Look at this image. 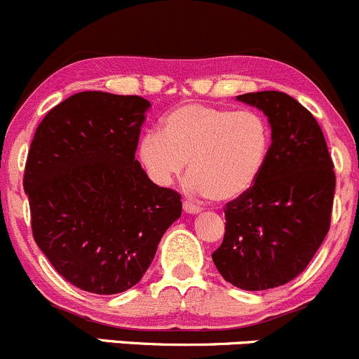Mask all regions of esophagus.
I'll return each instance as SVG.
<instances>
[{"label":"esophagus","mask_w":359,"mask_h":359,"mask_svg":"<svg viewBox=\"0 0 359 359\" xmlns=\"http://www.w3.org/2000/svg\"><path fill=\"white\" fill-rule=\"evenodd\" d=\"M182 208H184V211H186V213H189V215H199V213H201V208H199V206H196V205H192V203H189V201H184Z\"/></svg>","instance_id":"esophagus-1"}]
</instances>
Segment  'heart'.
<instances>
[{
	"label": "heart",
	"mask_w": 359,
	"mask_h": 359,
	"mask_svg": "<svg viewBox=\"0 0 359 359\" xmlns=\"http://www.w3.org/2000/svg\"><path fill=\"white\" fill-rule=\"evenodd\" d=\"M270 142V126L259 113L189 103L167 113L160 132L142 135L137 156L160 186L179 179L189 163L192 189L230 203L258 182Z\"/></svg>",
	"instance_id": "obj_1"
}]
</instances>
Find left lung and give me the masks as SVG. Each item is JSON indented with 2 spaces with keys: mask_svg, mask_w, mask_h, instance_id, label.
Instances as JSON below:
<instances>
[{
  "mask_svg": "<svg viewBox=\"0 0 359 359\" xmlns=\"http://www.w3.org/2000/svg\"><path fill=\"white\" fill-rule=\"evenodd\" d=\"M237 101L265 113L271 146L258 182L225 210V236L211 255L244 290L284 285L308 266L330 225L335 173L315 116L289 94L262 90Z\"/></svg>",
  "mask_w": 359,
  "mask_h": 359,
  "instance_id": "obj_1",
  "label": "left lung"
}]
</instances>
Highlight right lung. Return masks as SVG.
<instances>
[{"mask_svg":"<svg viewBox=\"0 0 359 359\" xmlns=\"http://www.w3.org/2000/svg\"><path fill=\"white\" fill-rule=\"evenodd\" d=\"M149 107L141 96L84 90L48 111L30 142L24 191L34 239L88 292L134 287L182 213L180 196L135 160Z\"/></svg>","mask_w":359,"mask_h":359,"instance_id":"1","label":"right lung"}]
</instances>
